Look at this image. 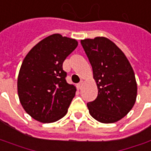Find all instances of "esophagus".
Returning <instances> with one entry per match:
<instances>
[{
	"mask_svg": "<svg viewBox=\"0 0 151 151\" xmlns=\"http://www.w3.org/2000/svg\"><path fill=\"white\" fill-rule=\"evenodd\" d=\"M82 86H83V82H80L79 83L77 84V88L78 89H81V88H82Z\"/></svg>",
	"mask_w": 151,
	"mask_h": 151,
	"instance_id": "34e87169",
	"label": "esophagus"
}]
</instances>
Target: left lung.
Here are the masks:
<instances>
[{
	"label": "left lung",
	"mask_w": 151,
	"mask_h": 151,
	"mask_svg": "<svg viewBox=\"0 0 151 151\" xmlns=\"http://www.w3.org/2000/svg\"><path fill=\"white\" fill-rule=\"evenodd\" d=\"M93 72L98 94L88 102L89 113L102 123H113L124 117L136 102L135 73L122 50L105 37L81 40Z\"/></svg>",
	"instance_id": "obj_1"
}]
</instances>
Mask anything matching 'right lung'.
Returning a JSON list of instances; mask_svg holds the SVG:
<instances>
[{
  "mask_svg": "<svg viewBox=\"0 0 151 151\" xmlns=\"http://www.w3.org/2000/svg\"><path fill=\"white\" fill-rule=\"evenodd\" d=\"M77 46L75 40L54 34L34 46L23 60L18 95L24 111L38 122H54L67 113L76 88L67 83L63 63Z\"/></svg>",
  "mask_w": 151,
  "mask_h": 151,
  "instance_id": "add662e5",
  "label": "right lung"
}]
</instances>
